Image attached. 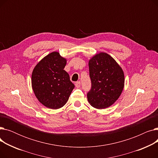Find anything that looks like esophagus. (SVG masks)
<instances>
[{"label": "esophagus", "instance_id": "obj_1", "mask_svg": "<svg viewBox=\"0 0 158 158\" xmlns=\"http://www.w3.org/2000/svg\"><path fill=\"white\" fill-rule=\"evenodd\" d=\"M75 85H76V88H79L80 86H81V82L80 81H77L76 82V84H75Z\"/></svg>", "mask_w": 158, "mask_h": 158}]
</instances>
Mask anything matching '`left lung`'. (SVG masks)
<instances>
[{
  "label": "left lung",
  "instance_id": "8db88e82",
  "mask_svg": "<svg viewBox=\"0 0 158 158\" xmlns=\"http://www.w3.org/2000/svg\"><path fill=\"white\" fill-rule=\"evenodd\" d=\"M92 88L87 94L90 105L104 109L113 104L120 96L124 87V73L109 54L100 52L89 61Z\"/></svg>",
  "mask_w": 158,
  "mask_h": 158
}]
</instances>
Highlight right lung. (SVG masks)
Wrapping results in <instances>:
<instances>
[{
    "mask_svg": "<svg viewBox=\"0 0 158 158\" xmlns=\"http://www.w3.org/2000/svg\"><path fill=\"white\" fill-rule=\"evenodd\" d=\"M66 60L59 52L44 57L32 73V88L38 100L48 108L62 107L67 102L75 86L64 70Z\"/></svg>",
    "mask_w": 158,
    "mask_h": 158,
    "instance_id": "add662e5",
    "label": "right lung"
}]
</instances>
